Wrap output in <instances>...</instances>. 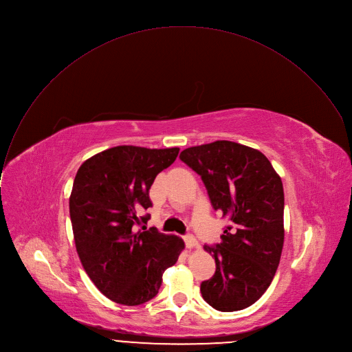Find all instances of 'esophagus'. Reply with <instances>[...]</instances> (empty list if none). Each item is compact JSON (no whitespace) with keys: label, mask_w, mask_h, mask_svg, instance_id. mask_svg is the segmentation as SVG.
<instances>
[{"label":"esophagus","mask_w":352,"mask_h":352,"mask_svg":"<svg viewBox=\"0 0 352 352\" xmlns=\"http://www.w3.org/2000/svg\"><path fill=\"white\" fill-rule=\"evenodd\" d=\"M184 243H186V247L190 248V250L194 248V247H198V243H197V240H195V237L192 234L184 236Z\"/></svg>","instance_id":"obj_1"}]
</instances>
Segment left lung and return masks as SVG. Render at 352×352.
<instances>
[{"label":"left lung","mask_w":352,"mask_h":352,"mask_svg":"<svg viewBox=\"0 0 352 352\" xmlns=\"http://www.w3.org/2000/svg\"><path fill=\"white\" fill-rule=\"evenodd\" d=\"M179 158L201 176L214 209L230 221L219 244L204 245L217 270L201 283L202 298L217 311L244 309L267 290L282 256V179L261 151L228 140L186 148Z\"/></svg>","instance_id":"8db88e82"}]
</instances>
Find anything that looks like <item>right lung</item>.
<instances>
[{
    "label": "right lung",
    "mask_w": 352,
    "mask_h": 352,
    "mask_svg": "<svg viewBox=\"0 0 352 352\" xmlns=\"http://www.w3.org/2000/svg\"><path fill=\"white\" fill-rule=\"evenodd\" d=\"M179 148L118 146L79 168L69 198L76 251L96 287L116 304L134 307L158 294L165 269L175 265L180 237L147 230L148 191Z\"/></svg>",
    "instance_id": "obj_1"
}]
</instances>
